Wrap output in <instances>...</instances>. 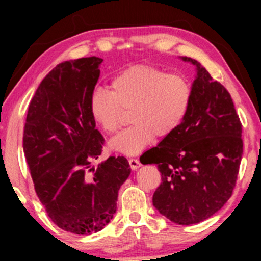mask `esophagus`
<instances>
[{"label": "esophagus", "instance_id": "34e87169", "mask_svg": "<svg viewBox=\"0 0 261 261\" xmlns=\"http://www.w3.org/2000/svg\"><path fill=\"white\" fill-rule=\"evenodd\" d=\"M128 164H130L131 169L133 170H136L137 168H140L141 167L140 161L137 160V158H130V160H128Z\"/></svg>", "mask_w": 261, "mask_h": 261}]
</instances>
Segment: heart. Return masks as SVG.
I'll return each instance as SVG.
<instances>
[{"instance_id": "1", "label": "heart", "mask_w": 261, "mask_h": 261, "mask_svg": "<svg viewBox=\"0 0 261 261\" xmlns=\"http://www.w3.org/2000/svg\"><path fill=\"white\" fill-rule=\"evenodd\" d=\"M110 92L98 87L91 93L88 109L104 133L120 126L121 109H130L128 126L109 142L110 149L136 154L157 135H172L187 118L193 100L190 82L181 74L167 73L148 65H133L110 81Z\"/></svg>"}]
</instances>
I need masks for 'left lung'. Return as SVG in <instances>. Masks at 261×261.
Instances as JSON below:
<instances>
[{
	"label": "left lung",
	"instance_id": "8db88e82",
	"mask_svg": "<svg viewBox=\"0 0 261 261\" xmlns=\"http://www.w3.org/2000/svg\"><path fill=\"white\" fill-rule=\"evenodd\" d=\"M181 59L196 66L190 109L180 126L142 157L143 164H157L161 172L153 206L188 226L211 217L232 196L243 140L228 91L196 60Z\"/></svg>",
	"mask_w": 261,
	"mask_h": 261
}]
</instances>
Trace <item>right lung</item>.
<instances>
[{"instance_id":"1","label":"right lung","mask_w":261,"mask_h":261,"mask_svg":"<svg viewBox=\"0 0 261 261\" xmlns=\"http://www.w3.org/2000/svg\"><path fill=\"white\" fill-rule=\"evenodd\" d=\"M101 62L92 56L53 68L29 104L23 134L39 200L56 226L74 234L99 232L110 222L131 173L122 155L92 167L104 145L88 109Z\"/></svg>"}]
</instances>
